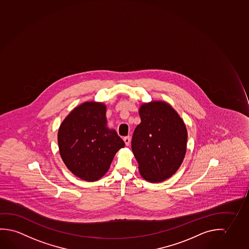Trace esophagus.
Instances as JSON below:
<instances>
[{"label":"esophagus","mask_w":249,"mask_h":249,"mask_svg":"<svg viewBox=\"0 0 249 249\" xmlns=\"http://www.w3.org/2000/svg\"><path fill=\"white\" fill-rule=\"evenodd\" d=\"M124 141L125 142V145L128 146L129 144H130V137H125V138H124Z\"/></svg>","instance_id":"34e87169"}]
</instances>
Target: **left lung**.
<instances>
[{
  "instance_id": "1",
  "label": "left lung",
  "mask_w": 249,
  "mask_h": 249,
  "mask_svg": "<svg viewBox=\"0 0 249 249\" xmlns=\"http://www.w3.org/2000/svg\"><path fill=\"white\" fill-rule=\"evenodd\" d=\"M141 123L136 127L131 149L142 178L161 182L178 171L185 157L188 131L170 104L156 100L139 107Z\"/></svg>"
}]
</instances>
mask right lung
Listing matches in <instances>:
<instances>
[{
    "mask_svg": "<svg viewBox=\"0 0 249 249\" xmlns=\"http://www.w3.org/2000/svg\"><path fill=\"white\" fill-rule=\"evenodd\" d=\"M58 144L67 169L84 181L94 182L107 173L124 142L114 129L107 127V106L87 101L61 123Z\"/></svg>",
    "mask_w": 249,
    "mask_h": 249,
    "instance_id": "right-lung-1",
    "label": "right lung"
}]
</instances>
